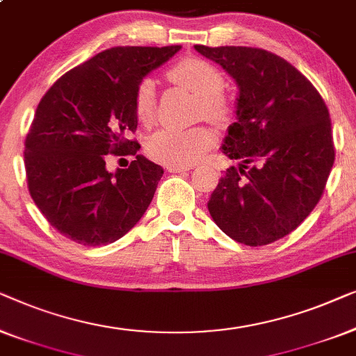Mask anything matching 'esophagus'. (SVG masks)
I'll use <instances>...</instances> for the list:
<instances>
[{"label": "esophagus", "mask_w": 356, "mask_h": 356, "mask_svg": "<svg viewBox=\"0 0 356 356\" xmlns=\"http://www.w3.org/2000/svg\"><path fill=\"white\" fill-rule=\"evenodd\" d=\"M188 169H192V166H168L169 172H185Z\"/></svg>", "instance_id": "34e87169"}]
</instances>
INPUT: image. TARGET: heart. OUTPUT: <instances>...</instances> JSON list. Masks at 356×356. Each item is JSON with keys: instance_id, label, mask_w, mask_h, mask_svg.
<instances>
[{"instance_id": "b5f03b06", "label": "heart", "mask_w": 356, "mask_h": 356, "mask_svg": "<svg viewBox=\"0 0 356 356\" xmlns=\"http://www.w3.org/2000/svg\"><path fill=\"white\" fill-rule=\"evenodd\" d=\"M168 77L200 97L198 113L214 122H226L230 104L221 95L224 79L213 64L200 58H185L168 71ZM134 108L138 121L149 122L156 111V85L142 79L135 88ZM214 134L207 127L161 129L148 140L147 152L154 161L168 166H190L214 145Z\"/></svg>"}]
</instances>
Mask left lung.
<instances>
[{
    "label": "left lung",
    "mask_w": 356,
    "mask_h": 356,
    "mask_svg": "<svg viewBox=\"0 0 356 356\" xmlns=\"http://www.w3.org/2000/svg\"><path fill=\"white\" fill-rule=\"evenodd\" d=\"M195 49L226 69L240 90L237 122L222 145L240 164L219 179L209 214L235 242H276L309 216L326 188L335 159L326 103L302 72L266 49Z\"/></svg>",
    "instance_id": "8db88e82"
}]
</instances>
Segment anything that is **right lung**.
Listing matches in <instances>:
<instances>
[{"label":"right lung","mask_w":356,"mask_h":356,"mask_svg":"<svg viewBox=\"0 0 356 356\" xmlns=\"http://www.w3.org/2000/svg\"><path fill=\"white\" fill-rule=\"evenodd\" d=\"M180 48L104 49L59 77L40 99L24 149L27 187L64 237L102 247L124 237L147 211L164 171L134 156L135 88ZM108 154L136 159L111 175Z\"/></svg>","instance_id":"right-lung-1"}]
</instances>
